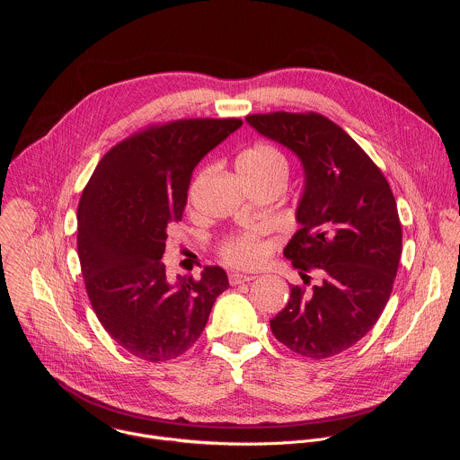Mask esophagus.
<instances>
[{
  "label": "esophagus",
  "mask_w": 460,
  "mask_h": 460,
  "mask_svg": "<svg viewBox=\"0 0 460 460\" xmlns=\"http://www.w3.org/2000/svg\"><path fill=\"white\" fill-rule=\"evenodd\" d=\"M254 280L252 275H243V273H231L229 275V282L231 286H238V284H245V282H251Z\"/></svg>",
  "instance_id": "obj_1"
}]
</instances>
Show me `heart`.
Listing matches in <instances>:
<instances>
[{
    "mask_svg": "<svg viewBox=\"0 0 460 460\" xmlns=\"http://www.w3.org/2000/svg\"><path fill=\"white\" fill-rule=\"evenodd\" d=\"M236 165L238 172H288V162L284 155L268 144H258L242 153ZM222 254L229 264L249 268L258 264L261 256H264V245L258 242L254 234H242L231 238L224 245Z\"/></svg>",
    "mask_w": 460,
    "mask_h": 460,
    "instance_id": "heart-1",
    "label": "heart"
}]
</instances>
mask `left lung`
<instances>
[{"mask_svg": "<svg viewBox=\"0 0 460 460\" xmlns=\"http://www.w3.org/2000/svg\"><path fill=\"white\" fill-rule=\"evenodd\" d=\"M245 121L300 160V229L284 249L293 268L322 277L313 289L291 288L271 320L279 342L307 358L357 344L382 314L402 252V227L387 180L362 147L322 114H249Z\"/></svg>", "mask_w": 460, "mask_h": 460, "instance_id": "obj_1", "label": "left lung"}]
</instances>
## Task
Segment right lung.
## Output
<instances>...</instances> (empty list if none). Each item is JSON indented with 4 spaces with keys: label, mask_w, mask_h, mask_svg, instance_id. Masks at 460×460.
Listing matches in <instances>:
<instances>
[{
    "label": "right lung",
    "mask_w": 460,
    "mask_h": 460,
    "mask_svg": "<svg viewBox=\"0 0 460 460\" xmlns=\"http://www.w3.org/2000/svg\"><path fill=\"white\" fill-rule=\"evenodd\" d=\"M242 119H178L114 146L78 206V256L93 309L111 339L149 362L183 355L229 288L222 268L169 282L162 256L181 220L190 174Z\"/></svg>",
    "instance_id": "add662e5"
}]
</instances>
